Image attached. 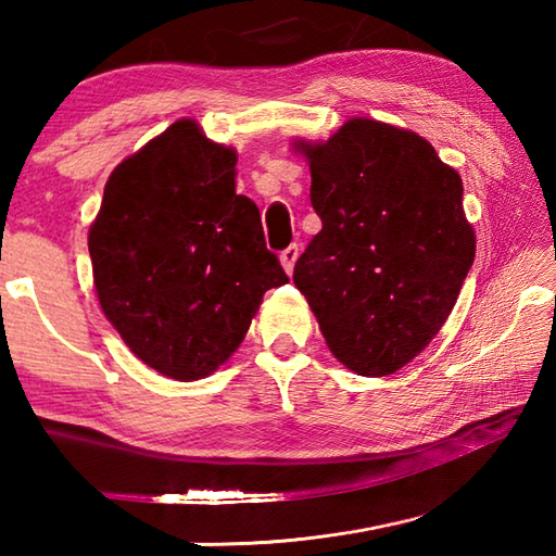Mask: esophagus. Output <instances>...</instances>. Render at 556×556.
Instances as JSON below:
<instances>
[{
  "label": "esophagus",
  "mask_w": 556,
  "mask_h": 556,
  "mask_svg": "<svg viewBox=\"0 0 556 556\" xmlns=\"http://www.w3.org/2000/svg\"><path fill=\"white\" fill-rule=\"evenodd\" d=\"M296 257H299V248H296V244H289V248L279 255V260H281V267H285L287 275H291V271H294Z\"/></svg>",
  "instance_id": "esophagus-1"
}]
</instances>
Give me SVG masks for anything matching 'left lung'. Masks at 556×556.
I'll use <instances>...</instances> for the list:
<instances>
[{
  "mask_svg": "<svg viewBox=\"0 0 556 556\" xmlns=\"http://www.w3.org/2000/svg\"><path fill=\"white\" fill-rule=\"evenodd\" d=\"M324 228L294 285L348 370L384 378L431 343L476 257L464 181L425 137L353 117L326 142L296 139Z\"/></svg>",
  "mask_w": 556,
  "mask_h": 556,
  "instance_id": "left-lung-1",
  "label": "left lung"
}]
</instances>
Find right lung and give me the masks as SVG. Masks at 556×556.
<instances>
[{"label":"right lung","mask_w":556,"mask_h":556,"mask_svg":"<svg viewBox=\"0 0 556 556\" xmlns=\"http://www.w3.org/2000/svg\"><path fill=\"white\" fill-rule=\"evenodd\" d=\"M232 147L176 119L115 166L88 232L102 314L164 378H208L238 351L262 296L287 285L257 205L235 193Z\"/></svg>","instance_id":"1"}]
</instances>
